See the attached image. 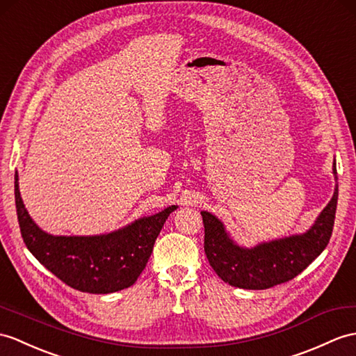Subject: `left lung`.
<instances>
[{
  "mask_svg": "<svg viewBox=\"0 0 356 356\" xmlns=\"http://www.w3.org/2000/svg\"><path fill=\"white\" fill-rule=\"evenodd\" d=\"M332 172L337 181V165ZM338 202V184L326 208L303 234L239 245L229 235L225 222L208 211H202L204 225V253L211 267L226 284L244 290H267L288 282L307 268L326 249L332 235Z\"/></svg>",
  "mask_w": 356,
  "mask_h": 356,
  "instance_id": "8db88e82",
  "label": "left lung"
}]
</instances>
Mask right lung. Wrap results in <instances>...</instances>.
<instances>
[{
    "mask_svg": "<svg viewBox=\"0 0 356 356\" xmlns=\"http://www.w3.org/2000/svg\"><path fill=\"white\" fill-rule=\"evenodd\" d=\"M18 180L16 171V213L27 249L66 285L90 294H109L134 285L147 266L165 220L177 209L176 204H171L109 234L51 235L30 217Z\"/></svg>",
    "mask_w": 356,
    "mask_h": 356,
    "instance_id": "right-lung-1",
    "label": "right lung"
}]
</instances>
